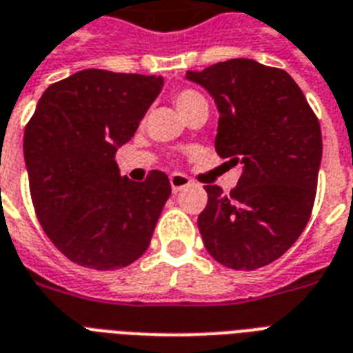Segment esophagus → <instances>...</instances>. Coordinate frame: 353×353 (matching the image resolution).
<instances>
[{"instance_id": "34e87169", "label": "esophagus", "mask_w": 353, "mask_h": 353, "mask_svg": "<svg viewBox=\"0 0 353 353\" xmlns=\"http://www.w3.org/2000/svg\"><path fill=\"white\" fill-rule=\"evenodd\" d=\"M190 179H188L185 174H172L170 176V185H172V190L174 192H179V190H183V188H187L188 185H190Z\"/></svg>"}]
</instances>
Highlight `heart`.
I'll return each mask as SVG.
<instances>
[{
    "label": "heart",
    "instance_id": "obj_1",
    "mask_svg": "<svg viewBox=\"0 0 353 353\" xmlns=\"http://www.w3.org/2000/svg\"><path fill=\"white\" fill-rule=\"evenodd\" d=\"M174 102H176L177 110L185 115V113L190 110V108H194L196 104H199V102H207L203 99V95H199L198 91L194 90H183L179 91V93H176V97H174Z\"/></svg>",
    "mask_w": 353,
    "mask_h": 353
}]
</instances>
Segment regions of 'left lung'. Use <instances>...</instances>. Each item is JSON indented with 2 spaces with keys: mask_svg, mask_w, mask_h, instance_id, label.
<instances>
[{
  "mask_svg": "<svg viewBox=\"0 0 353 353\" xmlns=\"http://www.w3.org/2000/svg\"><path fill=\"white\" fill-rule=\"evenodd\" d=\"M214 99L220 121L214 146L241 165L231 194L207 185L198 227L214 260L252 271L280 258L302 234L317 194L321 124L284 69L249 58L187 71Z\"/></svg>",
  "mask_w": 353,
  "mask_h": 353,
  "instance_id": "1",
  "label": "left lung"
}]
</instances>
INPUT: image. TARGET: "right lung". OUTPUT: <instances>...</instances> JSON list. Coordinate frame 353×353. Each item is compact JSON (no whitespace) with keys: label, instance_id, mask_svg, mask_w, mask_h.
I'll list each match as a JSON object with an SVG mask.
<instances>
[{"label":"right lung","instance_id":"obj_1","mask_svg":"<svg viewBox=\"0 0 353 353\" xmlns=\"http://www.w3.org/2000/svg\"><path fill=\"white\" fill-rule=\"evenodd\" d=\"M163 77L84 69L51 84L25 128L30 198L46 234L71 262L112 271L148 249L172 187L165 172L121 177L117 148L137 132Z\"/></svg>","mask_w":353,"mask_h":353}]
</instances>
